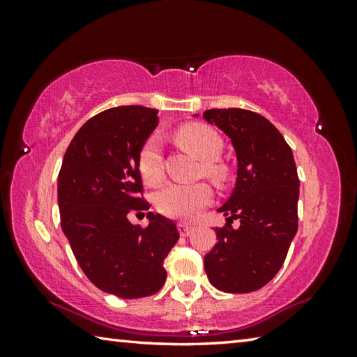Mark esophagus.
Returning a JSON list of instances; mask_svg holds the SVG:
<instances>
[{"label": "esophagus", "mask_w": 357, "mask_h": 357, "mask_svg": "<svg viewBox=\"0 0 357 357\" xmlns=\"http://www.w3.org/2000/svg\"><path fill=\"white\" fill-rule=\"evenodd\" d=\"M178 229L181 236H189V234L193 231V227L187 225V223H178Z\"/></svg>", "instance_id": "34e87169"}]
</instances>
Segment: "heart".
Returning <instances> with one entry per match:
<instances>
[{
  "label": "heart",
  "mask_w": 357,
  "mask_h": 357,
  "mask_svg": "<svg viewBox=\"0 0 357 357\" xmlns=\"http://www.w3.org/2000/svg\"><path fill=\"white\" fill-rule=\"evenodd\" d=\"M178 140L185 149L203 160V173L215 181L225 176L223 167L215 162L222 151V138L213 128L204 124H190L178 132ZM138 170L144 183L155 184L162 178V144L157 137H151L143 144L138 155ZM213 190L204 183L179 184L172 183L160 189L155 197L157 208L162 214L173 219H193L209 204Z\"/></svg>",
  "instance_id": "obj_1"
}]
</instances>
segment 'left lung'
Segmentation results:
<instances>
[{"instance_id":"8db88e82","label":"left lung","mask_w":357,"mask_h":357,"mask_svg":"<svg viewBox=\"0 0 357 357\" xmlns=\"http://www.w3.org/2000/svg\"><path fill=\"white\" fill-rule=\"evenodd\" d=\"M198 116V114H193ZM204 121L231 140L236 184L217 209L227 225L215 228V245L204 255L209 282L225 293H250L274 279L298 231L299 178L293 151L261 114L243 108H214ZM234 218L240 227L233 229Z\"/></svg>"}]
</instances>
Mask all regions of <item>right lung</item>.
<instances>
[{
	"label": "right lung",
	"mask_w": 357,
	"mask_h": 357,
	"mask_svg": "<svg viewBox=\"0 0 357 357\" xmlns=\"http://www.w3.org/2000/svg\"><path fill=\"white\" fill-rule=\"evenodd\" d=\"M159 124L157 110L116 107L84 123L66 151L58 176L61 227L84 275L123 299L151 296L164 287V259L178 243L174 222L148 213V227L128 219L148 211L138 155Z\"/></svg>",
	"instance_id": "add662e5"
}]
</instances>
